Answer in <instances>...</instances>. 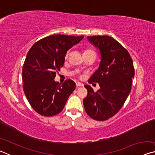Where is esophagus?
Masks as SVG:
<instances>
[{"instance_id": "obj_1", "label": "esophagus", "mask_w": 155, "mask_h": 155, "mask_svg": "<svg viewBox=\"0 0 155 155\" xmlns=\"http://www.w3.org/2000/svg\"><path fill=\"white\" fill-rule=\"evenodd\" d=\"M76 85H77V87H82V86H83V84H82L81 83H79V82H77L76 83Z\"/></svg>"}]
</instances>
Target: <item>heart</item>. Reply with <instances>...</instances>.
<instances>
[{"instance_id":"obj_1","label":"heart","mask_w":155,"mask_h":155,"mask_svg":"<svg viewBox=\"0 0 155 155\" xmlns=\"http://www.w3.org/2000/svg\"><path fill=\"white\" fill-rule=\"evenodd\" d=\"M91 51H92V50L87 49V50H85V52H91ZM68 53H67V54H66V56H65V57H68Z\"/></svg>"}]
</instances>
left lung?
Instances as JSON below:
<instances>
[{
	"instance_id": "8db88e82",
	"label": "left lung",
	"mask_w": 155,
	"mask_h": 155,
	"mask_svg": "<svg viewBox=\"0 0 155 155\" xmlns=\"http://www.w3.org/2000/svg\"><path fill=\"white\" fill-rule=\"evenodd\" d=\"M87 39L101 54L98 69L88 82L98 83L101 89L96 92L85 85L87 95L83 104L89 116L104 121L116 114L124 104L130 92L135 69L128 51L115 39L107 35L88 36Z\"/></svg>"
}]
</instances>
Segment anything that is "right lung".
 Instances as JSON below:
<instances>
[{"label": "right lung", "instance_id": "add662e5", "mask_svg": "<svg viewBox=\"0 0 155 155\" xmlns=\"http://www.w3.org/2000/svg\"><path fill=\"white\" fill-rule=\"evenodd\" d=\"M83 38V35L47 36L34 44L28 52L22 68L23 89L38 114L50 117L64 109L76 84L71 79L61 84L54 78L64 66L67 51Z\"/></svg>", "mask_w": 155, "mask_h": 155}]
</instances>
